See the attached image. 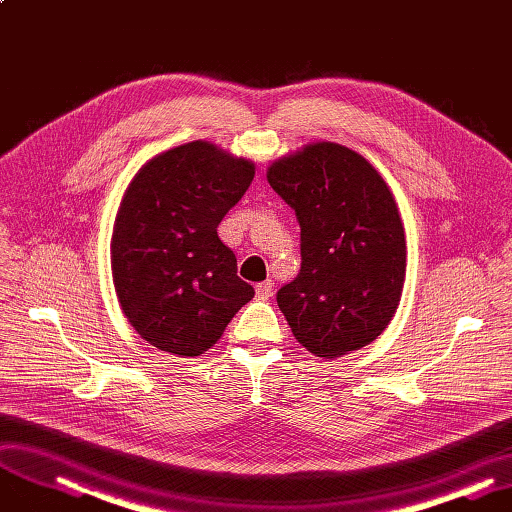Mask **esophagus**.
Here are the masks:
<instances>
[{"label":"esophagus","instance_id":"1","mask_svg":"<svg viewBox=\"0 0 512 512\" xmlns=\"http://www.w3.org/2000/svg\"><path fill=\"white\" fill-rule=\"evenodd\" d=\"M273 294V283L271 281H264L256 285V298L258 300H267Z\"/></svg>","mask_w":512,"mask_h":512}]
</instances>
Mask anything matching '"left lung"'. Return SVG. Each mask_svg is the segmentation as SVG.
I'll use <instances>...</instances> for the list:
<instances>
[{"label":"left lung","mask_w":512,"mask_h":512,"mask_svg":"<svg viewBox=\"0 0 512 512\" xmlns=\"http://www.w3.org/2000/svg\"><path fill=\"white\" fill-rule=\"evenodd\" d=\"M273 191L300 224V273L277 292L296 340L336 359L376 340L405 281V231L395 197L359 153L313 142L273 161Z\"/></svg>","instance_id":"left-lung-1"}]
</instances>
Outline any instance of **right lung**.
<instances>
[{"label": "right lung", "instance_id": "1", "mask_svg": "<svg viewBox=\"0 0 512 512\" xmlns=\"http://www.w3.org/2000/svg\"><path fill=\"white\" fill-rule=\"evenodd\" d=\"M254 163L195 140L132 178L115 216L111 271L121 311L155 349L197 357L254 298L218 224L248 191Z\"/></svg>", "mask_w": 512, "mask_h": 512}]
</instances>
